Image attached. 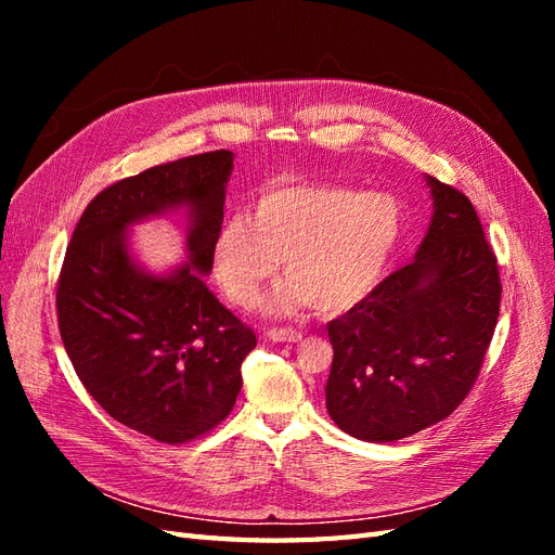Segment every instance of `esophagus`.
Wrapping results in <instances>:
<instances>
[{
	"label": "esophagus",
	"mask_w": 555,
	"mask_h": 555,
	"mask_svg": "<svg viewBox=\"0 0 555 555\" xmlns=\"http://www.w3.org/2000/svg\"><path fill=\"white\" fill-rule=\"evenodd\" d=\"M268 338L273 343H298L304 338V333L296 331V328H271L268 331Z\"/></svg>",
	"instance_id": "obj_1"
}]
</instances>
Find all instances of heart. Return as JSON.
Returning <instances> with one entry per match:
<instances>
[{
    "mask_svg": "<svg viewBox=\"0 0 555 555\" xmlns=\"http://www.w3.org/2000/svg\"><path fill=\"white\" fill-rule=\"evenodd\" d=\"M402 233L396 198L333 184L282 182L261 192L255 217H227L212 245L215 278L233 306L255 308L284 259L273 312L357 306L382 280Z\"/></svg>",
    "mask_w": 555,
    "mask_h": 555,
    "instance_id": "heart-1",
    "label": "heart"
}]
</instances>
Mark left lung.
I'll return each mask as SVG.
<instances>
[{
  "label": "left lung",
  "mask_w": 555,
  "mask_h": 555,
  "mask_svg": "<svg viewBox=\"0 0 555 555\" xmlns=\"http://www.w3.org/2000/svg\"><path fill=\"white\" fill-rule=\"evenodd\" d=\"M433 222L412 263L328 324L326 410L365 442L442 422L473 389L493 340L500 273L469 198L428 178Z\"/></svg>",
  "instance_id": "8db88e82"
}]
</instances>
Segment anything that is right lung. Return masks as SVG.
I'll return each instance as SVG.
<instances>
[{
	"label": "right lung",
	"instance_id": "obj_1",
	"mask_svg": "<svg viewBox=\"0 0 555 555\" xmlns=\"http://www.w3.org/2000/svg\"><path fill=\"white\" fill-rule=\"evenodd\" d=\"M231 169L233 153L215 150L113 182L80 215L57 280L60 335L82 386L115 422L164 444L224 422L257 347L195 273L212 268ZM182 203L193 212L191 263L150 279L128 259L124 229Z\"/></svg>",
	"mask_w": 555,
	"mask_h": 555
}]
</instances>
